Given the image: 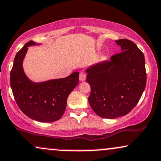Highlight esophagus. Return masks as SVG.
<instances>
[{"label": "esophagus", "instance_id": "34e87169", "mask_svg": "<svg viewBox=\"0 0 161 161\" xmlns=\"http://www.w3.org/2000/svg\"><path fill=\"white\" fill-rule=\"evenodd\" d=\"M86 74L85 73H79V80L82 81V82H83V81L86 80Z\"/></svg>", "mask_w": 161, "mask_h": 161}]
</instances>
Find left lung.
<instances>
[{
	"label": "left lung",
	"instance_id": "left-lung-1",
	"mask_svg": "<svg viewBox=\"0 0 161 161\" xmlns=\"http://www.w3.org/2000/svg\"><path fill=\"white\" fill-rule=\"evenodd\" d=\"M121 51L111 61L87 69L91 86L88 102L98 116L115 119L128 114L138 103L146 85L144 55L127 39L115 40Z\"/></svg>",
	"mask_w": 161,
	"mask_h": 161
}]
</instances>
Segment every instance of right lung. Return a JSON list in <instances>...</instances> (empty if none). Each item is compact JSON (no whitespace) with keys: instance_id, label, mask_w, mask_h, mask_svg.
<instances>
[{"instance_id":"add662e5","label":"right lung","mask_w":161,"mask_h":161,"mask_svg":"<svg viewBox=\"0 0 161 161\" xmlns=\"http://www.w3.org/2000/svg\"><path fill=\"white\" fill-rule=\"evenodd\" d=\"M29 41L17 52L10 73V86L15 100L25 115L40 122L58 121L64 113L69 94L79 82V73L74 72L64 79L33 82L26 76L22 61Z\"/></svg>"}]
</instances>
